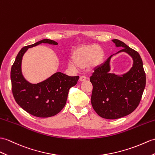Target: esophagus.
Wrapping results in <instances>:
<instances>
[{
  "mask_svg": "<svg viewBox=\"0 0 155 155\" xmlns=\"http://www.w3.org/2000/svg\"><path fill=\"white\" fill-rule=\"evenodd\" d=\"M86 80H87V78L85 76H84V75H82V76H80V81H84Z\"/></svg>",
  "mask_w": 155,
  "mask_h": 155,
  "instance_id": "34e87169",
  "label": "esophagus"
}]
</instances>
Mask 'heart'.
<instances>
[{"label": "heart", "mask_w": 155, "mask_h": 155, "mask_svg": "<svg viewBox=\"0 0 155 155\" xmlns=\"http://www.w3.org/2000/svg\"><path fill=\"white\" fill-rule=\"evenodd\" d=\"M72 59L68 60V65L74 69L95 67L103 60L104 53L102 48L96 45L80 47L73 52Z\"/></svg>", "instance_id": "b5f03b06"}]
</instances>
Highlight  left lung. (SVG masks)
Listing matches in <instances>:
<instances>
[{"mask_svg": "<svg viewBox=\"0 0 155 155\" xmlns=\"http://www.w3.org/2000/svg\"><path fill=\"white\" fill-rule=\"evenodd\" d=\"M116 47H123L116 52H126L134 60L133 67L122 76L109 73L110 56L97 67L90 77L93 85L91 104L98 115L105 119L114 120L134 112L140 103L146 84L143 61L137 51L122 41L113 39Z\"/></svg>", "mask_w": 155, "mask_h": 155, "instance_id": "8db88e82", "label": "left lung"}]
</instances>
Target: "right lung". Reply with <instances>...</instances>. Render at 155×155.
<instances>
[{
	"label": "right lung",
	"instance_id": "add662e5",
	"mask_svg": "<svg viewBox=\"0 0 155 155\" xmlns=\"http://www.w3.org/2000/svg\"><path fill=\"white\" fill-rule=\"evenodd\" d=\"M41 43L58 45L54 41L43 39L22 48L11 68L10 78L13 96L19 106L33 116L48 118L57 114L64 107L69 90L76 85L79 76L57 72L37 84L26 81L21 71L22 56L28 48Z\"/></svg>",
	"mask_w": 155,
	"mask_h": 155
}]
</instances>
